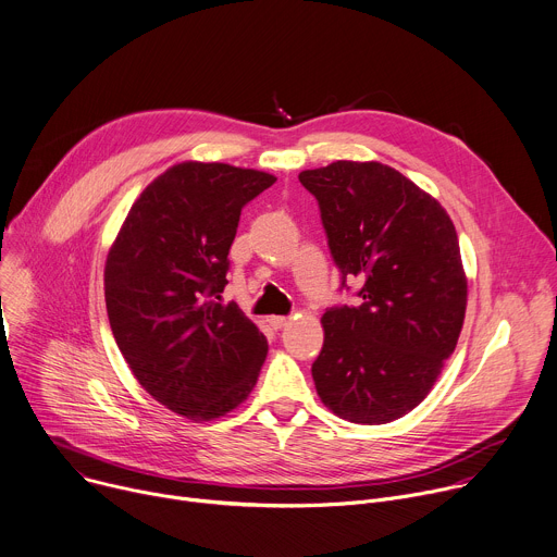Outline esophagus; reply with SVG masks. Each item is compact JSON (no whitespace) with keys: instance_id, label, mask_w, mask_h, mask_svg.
Wrapping results in <instances>:
<instances>
[{"instance_id":"34e87169","label":"esophagus","mask_w":557,"mask_h":557,"mask_svg":"<svg viewBox=\"0 0 557 557\" xmlns=\"http://www.w3.org/2000/svg\"><path fill=\"white\" fill-rule=\"evenodd\" d=\"M270 325H272L274 330H283V327L289 325V319H287V317H270Z\"/></svg>"}]
</instances>
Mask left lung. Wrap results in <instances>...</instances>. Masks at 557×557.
Here are the masks:
<instances>
[{
    "instance_id": "obj_1",
    "label": "left lung",
    "mask_w": 557,
    "mask_h": 557,
    "mask_svg": "<svg viewBox=\"0 0 557 557\" xmlns=\"http://www.w3.org/2000/svg\"><path fill=\"white\" fill-rule=\"evenodd\" d=\"M298 181L319 201L343 285L345 276L362 281L360 305L321 319L317 392L343 420H398L436 385L462 332L467 274L454 221L379 161H334Z\"/></svg>"
}]
</instances>
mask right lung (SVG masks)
<instances>
[{
  "instance_id": "1",
  "label": "right lung",
  "mask_w": 557,
  "mask_h": 557,
  "mask_svg": "<svg viewBox=\"0 0 557 557\" xmlns=\"http://www.w3.org/2000/svg\"><path fill=\"white\" fill-rule=\"evenodd\" d=\"M276 181L230 163L183 161L133 203L103 270L112 336L139 385L170 411L208 422L247 400L268 341L221 305L240 208Z\"/></svg>"
}]
</instances>
